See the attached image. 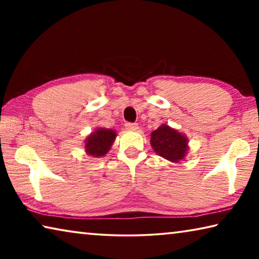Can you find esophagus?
I'll return each mask as SVG.
<instances>
[{"instance_id": "1", "label": "esophagus", "mask_w": 259, "mask_h": 259, "mask_svg": "<svg viewBox=\"0 0 259 259\" xmlns=\"http://www.w3.org/2000/svg\"><path fill=\"white\" fill-rule=\"evenodd\" d=\"M125 128L128 130H131V131H136V130L139 129V126H138L137 123H126Z\"/></svg>"}]
</instances>
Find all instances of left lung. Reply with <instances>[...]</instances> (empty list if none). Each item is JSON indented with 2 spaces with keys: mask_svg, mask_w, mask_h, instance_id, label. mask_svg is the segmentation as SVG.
I'll return each instance as SVG.
<instances>
[{
  "mask_svg": "<svg viewBox=\"0 0 259 259\" xmlns=\"http://www.w3.org/2000/svg\"><path fill=\"white\" fill-rule=\"evenodd\" d=\"M186 136L169 125L162 124L151 134V145L157 155L174 163L185 159L188 151Z\"/></svg>",
  "mask_w": 259,
  "mask_h": 259,
  "instance_id": "obj_1",
  "label": "left lung"
}]
</instances>
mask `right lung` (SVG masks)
<instances>
[{"instance_id":"1","label":"right lung","mask_w":259,"mask_h":259,"mask_svg":"<svg viewBox=\"0 0 259 259\" xmlns=\"http://www.w3.org/2000/svg\"><path fill=\"white\" fill-rule=\"evenodd\" d=\"M116 138V133L112 129L98 128L91 133L85 139V152L88 155L100 157L107 154L111 150L114 140Z\"/></svg>"}]
</instances>
